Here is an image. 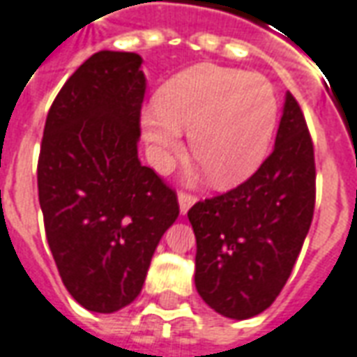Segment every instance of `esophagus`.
<instances>
[{
    "mask_svg": "<svg viewBox=\"0 0 357 357\" xmlns=\"http://www.w3.org/2000/svg\"><path fill=\"white\" fill-rule=\"evenodd\" d=\"M178 202H179V210H181V214H185L187 210L191 208L195 202H197V197L191 193H185V191H179Z\"/></svg>",
    "mask_w": 357,
    "mask_h": 357,
    "instance_id": "34e87169",
    "label": "esophagus"
}]
</instances>
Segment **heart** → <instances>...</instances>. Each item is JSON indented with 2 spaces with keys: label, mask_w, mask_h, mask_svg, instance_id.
Here are the masks:
<instances>
[{
  "label": "heart",
  "mask_w": 357,
  "mask_h": 357,
  "mask_svg": "<svg viewBox=\"0 0 357 357\" xmlns=\"http://www.w3.org/2000/svg\"><path fill=\"white\" fill-rule=\"evenodd\" d=\"M279 118L273 84L260 74L218 65H197L174 76L156 93L155 109L141 124L158 158L189 151L218 187L247 181L268 156Z\"/></svg>",
  "instance_id": "heart-1"
}]
</instances>
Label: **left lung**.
Returning <instances> with one entry per match:
<instances>
[{"label": "left lung", "mask_w": 357, "mask_h": 357, "mask_svg": "<svg viewBox=\"0 0 357 357\" xmlns=\"http://www.w3.org/2000/svg\"><path fill=\"white\" fill-rule=\"evenodd\" d=\"M314 206V143L298 101L287 93L273 153L247 181L187 212L201 298L231 319L262 314L291 275Z\"/></svg>", "instance_id": "8db88e82"}]
</instances>
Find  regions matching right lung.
<instances>
[{
  "instance_id": "obj_1",
  "label": "right lung",
  "mask_w": 357,
  "mask_h": 357,
  "mask_svg": "<svg viewBox=\"0 0 357 357\" xmlns=\"http://www.w3.org/2000/svg\"><path fill=\"white\" fill-rule=\"evenodd\" d=\"M145 74L137 53L99 51L51 105L38 195L59 275L89 312L112 314L143 289L178 195L137 158Z\"/></svg>"
}]
</instances>
